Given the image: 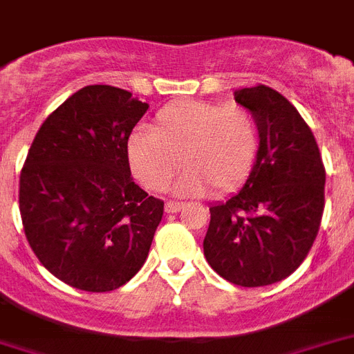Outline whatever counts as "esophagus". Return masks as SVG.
<instances>
[{"label": "esophagus", "mask_w": 354, "mask_h": 354, "mask_svg": "<svg viewBox=\"0 0 354 354\" xmlns=\"http://www.w3.org/2000/svg\"><path fill=\"white\" fill-rule=\"evenodd\" d=\"M182 209H183L182 202H172V200L165 202V211H167V213H178V211H182Z\"/></svg>", "instance_id": "esophagus-1"}]
</instances>
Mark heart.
Returning <instances> with one entry per match:
<instances>
[{
    "mask_svg": "<svg viewBox=\"0 0 354 354\" xmlns=\"http://www.w3.org/2000/svg\"><path fill=\"white\" fill-rule=\"evenodd\" d=\"M259 124L242 104L180 101L161 108L154 132L128 139V163L138 182L161 191L180 169L176 193L227 194L250 176L259 154Z\"/></svg>",
    "mask_w": 354,
    "mask_h": 354,
    "instance_id": "heart-1",
    "label": "heart"
}]
</instances>
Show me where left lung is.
I'll return each mask as SVG.
<instances>
[{
	"mask_svg": "<svg viewBox=\"0 0 354 354\" xmlns=\"http://www.w3.org/2000/svg\"><path fill=\"white\" fill-rule=\"evenodd\" d=\"M259 124L257 161L244 187L211 205L204 255L239 286L285 279L305 261L325 207V167L305 119L268 86L235 90Z\"/></svg>",
	"mask_w": 354,
	"mask_h": 354,
	"instance_id": "1",
	"label": "left lung"
}]
</instances>
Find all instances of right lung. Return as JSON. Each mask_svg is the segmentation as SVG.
<instances>
[{
    "label": "right lung",
    "mask_w": 354,
    "mask_h": 354,
    "mask_svg": "<svg viewBox=\"0 0 354 354\" xmlns=\"http://www.w3.org/2000/svg\"><path fill=\"white\" fill-rule=\"evenodd\" d=\"M149 110L115 86L64 101L36 132L19 174V213L32 252L55 277L110 292L149 255L163 202L133 182L128 138Z\"/></svg>",
    "instance_id": "right-lung-1"
}]
</instances>
